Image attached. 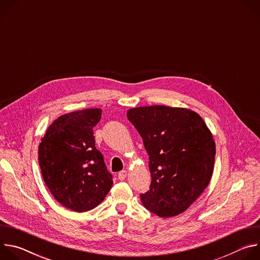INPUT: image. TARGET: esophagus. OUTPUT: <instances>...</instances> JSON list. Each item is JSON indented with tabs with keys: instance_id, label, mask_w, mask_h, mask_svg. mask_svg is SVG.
<instances>
[{
	"instance_id": "1",
	"label": "esophagus",
	"mask_w": 260,
	"mask_h": 260,
	"mask_svg": "<svg viewBox=\"0 0 260 260\" xmlns=\"http://www.w3.org/2000/svg\"><path fill=\"white\" fill-rule=\"evenodd\" d=\"M126 176H127V172L126 171H121L119 174H118V179L120 180V181H123L125 178H126Z\"/></svg>"
}]
</instances>
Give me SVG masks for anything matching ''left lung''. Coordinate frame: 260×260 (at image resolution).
Listing matches in <instances>:
<instances>
[{"label":"left lung","instance_id":"obj_1","mask_svg":"<svg viewBox=\"0 0 260 260\" xmlns=\"http://www.w3.org/2000/svg\"><path fill=\"white\" fill-rule=\"evenodd\" d=\"M126 116L149 155L151 184L142 204L161 218L186 211L214 171L216 145L206 122L190 109L168 106L132 108Z\"/></svg>","mask_w":260,"mask_h":260}]
</instances>
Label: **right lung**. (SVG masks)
Returning a JSON list of instances; mask_svg holds the SVG:
<instances>
[{"label": "right lung", "mask_w": 260, "mask_h": 260, "mask_svg": "<svg viewBox=\"0 0 260 260\" xmlns=\"http://www.w3.org/2000/svg\"><path fill=\"white\" fill-rule=\"evenodd\" d=\"M102 109L74 111L56 118L38 148L45 184L55 200L75 212L99 206L112 187V176L94 146L93 127Z\"/></svg>", "instance_id": "right-lung-1"}]
</instances>
